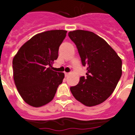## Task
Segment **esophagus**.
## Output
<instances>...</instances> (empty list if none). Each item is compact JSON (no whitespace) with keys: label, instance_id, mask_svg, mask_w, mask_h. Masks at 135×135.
Listing matches in <instances>:
<instances>
[{"label":"esophagus","instance_id":"1","mask_svg":"<svg viewBox=\"0 0 135 135\" xmlns=\"http://www.w3.org/2000/svg\"><path fill=\"white\" fill-rule=\"evenodd\" d=\"M69 75H70V73H66V72H65V77H68V76Z\"/></svg>","mask_w":135,"mask_h":135}]
</instances>
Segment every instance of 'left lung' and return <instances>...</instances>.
Listing matches in <instances>:
<instances>
[{
    "label": "left lung",
    "mask_w": 135,
    "mask_h": 135,
    "mask_svg": "<svg viewBox=\"0 0 135 135\" xmlns=\"http://www.w3.org/2000/svg\"><path fill=\"white\" fill-rule=\"evenodd\" d=\"M76 45L86 76L70 87L76 100L92 107L103 103L115 89L122 76V60L102 38L89 31L78 30L68 33Z\"/></svg>",
    "instance_id": "obj_1"
}]
</instances>
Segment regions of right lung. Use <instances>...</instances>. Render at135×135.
<instances>
[{
	"label": "right lung",
	"mask_w": 135,
	"mask_h": 135,
	"mask_svg": "<svg viewBox=\"0 0 135 135\" xmlns=\"http://www.w3.org/2000/svg\"><path fill=\"white\" fill-rule=\"evenodd\" d=\"M66 33V30H55L36 34L13 57L15 86L23 101L32 107H41L52 101L63 82L64 74L50 67L58 57L59 46Z\"/></svg>",
	"instance_id": "add662e5"
}]
</instances>
